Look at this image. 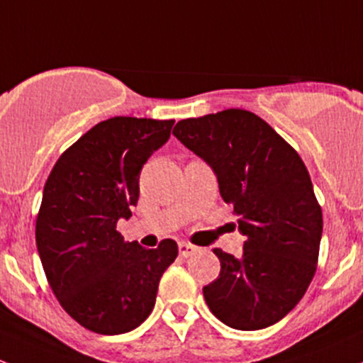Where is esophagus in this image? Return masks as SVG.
<instances>
[{
    "label": "esophagus",
    "mask_w": 363,
    "mask_h": 363,
    "mask_svg": "<svg viewBox=\"0 0 363 363\" xmlns=\"http://www.w3.org/2000/svg\"><path fill=\"white\" fill-rule=\"evenodd\" d=\"M194 252H196V247L191 245V243L188 242L179 243V254H181L182 257H191Z\"/></svg>",
    "instance_id": "34e87169"
}]
</instances>
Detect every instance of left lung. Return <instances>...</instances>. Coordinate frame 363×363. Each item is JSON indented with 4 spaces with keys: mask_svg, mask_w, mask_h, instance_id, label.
Masks as SVG:
<instances>
[{
    "mask_svg": "<svg viewBox=\"0 0 363 363\" xmlns=\"http://www.w3.org/2000/svg\"><path fill=\"white\" fill-rule=\"evenodd\" d=\"M174 135L212 167L247 236L240 257L213 249L220 273L203 287L208 308L231 329L273 325L303 299L318 262L323 219L306 165L245 109L181 120Z\"/></svg>",
    "mask_w": 363,
    "mask_h": 363,
    "instance_id": "8db88e82",
    "label": "left lung"
}]
</instances>
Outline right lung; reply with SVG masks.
Wrapping results in <instances>:
<instances>
[{"instance_id": "obj_1", "label": "right lung", "mask_w": 363, "mask_h": 363, "mask_svg": "<svg viewBox=\"0 0 363 363\" xmlns=\"http://www.w3.org/2000/svg\"><path fill=\"white\" fill-rule=\"evenodd\" d=\"M174 120L114 116L83 133L48 175L36 217L41 264L60 306L91 333H130L155 308L162 274L177 257L125 242L116 223L132 216L144 163L169 140Z\"/></svg>"}]
</instances>
